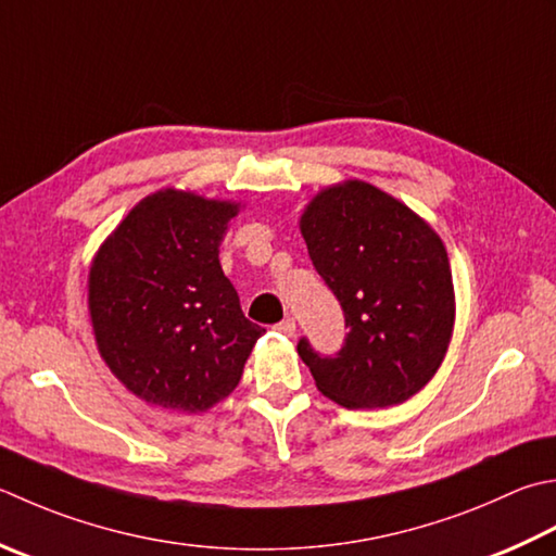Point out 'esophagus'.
<instances>
[{
	"mask_svg": "<svg viewBox=\"0 0 556 556\" xmlns=\"http://www.w3.org/2000/svg\"><path fill=\"white\" fill-rule=\"evenodd\" d=\"M275 330H277L279 334H285V337H293V332H296V320H293V318H285V320L275 325Z\"/></svg>",
	"mask_w": 556,
	"mask_h": 556,
	"instance_id": "obj_1",
	"label": "esophagus"
}]
</instances>
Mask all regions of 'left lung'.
Instances as JSON below:
<instances>
[{
	"label": "left lung",
	"mask_w": 556,
	"mask_h": 556,
	"mask_svg": "<svg viewBox=\"0 0 556 556\" xmlns=\"http://www.w3.org/2000/svg\"><path fill=\"white\" fill-rule=\"evenodd\" d=\"M299 228L350 328L337 356L299 342L315 386L346 409L417 395L443 364L455 325L441 236L405 202L356 178L313 194Z\"/></svg>",
	"instance_id": "obj_1"
}]
</instances>
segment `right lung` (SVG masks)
<instances>
[{
	"label": "right lung",
	"mask_w": 556,
	"mask_h": 556,
	"mask_svg": "<svg viewBox=\"0 0 556 556\" xmlns=\"http://www.w3.org/2000/svg\"><path fill=\"white\" fill-rule=\"evenodd\" d=\"M241 202L163 188L139 200L89 267L98 354L147 405L200 415L233 393L263 328L219 263Z\"/></svg>",
	"instance_id": "1"
}]
</instances>
